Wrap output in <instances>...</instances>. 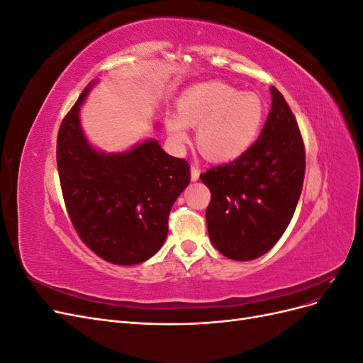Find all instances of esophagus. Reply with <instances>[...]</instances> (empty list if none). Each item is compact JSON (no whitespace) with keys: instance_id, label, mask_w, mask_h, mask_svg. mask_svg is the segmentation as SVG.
<instances>
[{"instance_id":"obj_1","label":"esophagus","mask_w":363,"mask_h":363,"mask_svg":"<svg viewBox=\"0 0 363 363\" xmlns=\"http://www.w3.org/2000/svg\"><path fill=\"white\" fill-rule=\"evenodd\" d=\"M200 168L199 167H191V179L192 182H196L200 179Z\"/></svg>"}]
</instances>
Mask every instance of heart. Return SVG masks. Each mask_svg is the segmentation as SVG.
<instances>
[{"mask_svg":"<svg viewBox=\"0 0 363 363\" xmlns=\"http://www.w3.org/2000/svg\"><path fill=\"white\" fill-rule=\"evenodd\" d=\"M263 115L257 94L208 82L182 95L179 113L167 118V131L174 145L183 148L191 140L189 125H199V144L204 155L212 160H233L255 144Z\"/></svg>","mask_w":363,"mask_h":363,"instance_id":"heart-1","label":"heart"}]
</instances>
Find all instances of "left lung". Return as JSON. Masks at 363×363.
Instances as JSON below:
<instances>
[{
  "instance_id": "obj_1",
  "label": "left lung",
  "mask_w": 363,
  "mask_h": 363,
  "mask_svg": "<svg viewBox=\"0 0 363 363\" xmlns=\"http://www.w3.org/2000/svg\"><path fill=\"white\" fill-rule=\"evenodd\" d=\"M271 111L242 156L201 174L212 200L206 211L213 247L233 260L268 252L284 233L304 180V144L283 95L271 86Z\"/></svg>"
}]
</instances>
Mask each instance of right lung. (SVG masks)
Returning a JSON list of instances; mask_svg holds the SVG:
<instances>
[{"mask_svg":"<svg viewBox=\"0 0 363 363\" xmlns=\"http://www.w3.org/2000/svg\"><path fill=\"white\" fill-rule=\"evenodd\" d=\"M96 83L84 87L60 125V186L83 242L115 265H136L167 239L171 207L191 182L189 164L167 155L156 139L119 152L96 150L80 123V107Z\"/></svg>","mask_w":363,"mask_h":363,"instance_id":"obj_1","label":"right lung"}]
</instances>
